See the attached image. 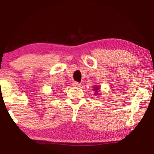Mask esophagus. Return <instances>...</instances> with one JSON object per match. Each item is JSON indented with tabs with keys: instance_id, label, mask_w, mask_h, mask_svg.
Returning <instances> with one entry per match:
<instances>
[{
	"instance_id": "obj_1",
	"label": "esophagus",
	"mask_w": 154,
	"mask_h": 154,
	"mask_svg": "<svg viewBox=\"0 0 154 154\" xmlns=\"http://www.w3.org/2000/svg\"><path fill=\"white\" fill-rule=\"evenodd\" d=\"M72 85L73 87H76V88L80 87V86H81V84H80L79 83H78V82H76V81L73 82V83H72Z\"/></svg>"
}]
</instances>
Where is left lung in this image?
Wrapping results in <instances>:
<instances>
[{"label":"left lung","mask_w":154,"mask_h":154,"mask_svg":"<svg viewBox=\"0 0 154 154\" xmlns=\"http://www.w3.org/2000/svg\"><path fill=\"white\" fill-rule=\"evenodd\" d=\"M93 88H94V89H93L94 91H95V93H94V94H95V95H97V93H98V92L100 91V88L99 87V86H97V85H95Z\"/></svg>","instance_id":"left-lung-1"}]
</instances>
